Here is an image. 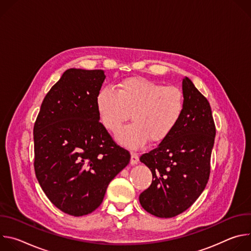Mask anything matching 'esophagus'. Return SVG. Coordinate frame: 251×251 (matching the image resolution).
Wrapping results in <instances>:
<instances>
[{
  "label": "esophagus",
  "mask_w": 251,
  "mask_h": 251,
  "mask_svg": "<svg viewBox=\"0 0 251 251\" xmlns=\"http://www.w3.org/2000/svg\"><path fill=\"white\" fill-rule=\"evenodd\" d=\"M138 161H139L138 153H136V152H132V154H131V161H130L131 165H135V164H137V163H138Z\"/></svg>",
  "instance_id": "1"
}]
</instances>
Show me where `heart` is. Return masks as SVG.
<instances>
[{"mask_svg": "<svg viewBox=\"0 0 251 251\" xmlns=\"http://www.w3.org/2000/svg\"><path fill=\"white\" fill-rule=\"evenodd\" d=\"M97 111L103 126L117 132L130 118L133 123L123 128L117 139L123 145L139 148L150 139L163 141L181 121L185 95L176 86L143 77H131L118 84L117 90L104 88L96 98Z\"/></svg>", "mask_w": 251, "mask_h": 251, "instance_id": "b5f03b06", "label": "heart"}]
</instances>
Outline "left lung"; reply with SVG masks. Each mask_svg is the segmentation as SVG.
<instances>
[{"label": "left lung", "mask_w": 251, "mask_h": 251, "mask_svg": "<svg viewBox=\"0 0 251 251\" xmlns=\"http://www.w3.org/2000/svg\"><path fill=\"white\" fill-rule=\"evenodd\" d=\"M185 110L172 133L140 161L152 172L141 205L158 218H173L188 209L204 190L210 174L216 125L207 99L186 77Z\"/></svg>", "instance_id": "1"}]
</instances>
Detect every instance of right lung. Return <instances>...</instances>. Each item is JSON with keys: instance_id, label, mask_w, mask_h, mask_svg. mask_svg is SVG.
Listing matches in <instances>:
<instances>
[{"instance_id": "obj_1", "label": "right lung", "mask_w": 251, "mask_h": 251, "mask_svg": "<svg viewBox=\"0 0 251 251\" xmlns=\"http://www.w3.org/2000/svg\"><path fill=\"white\" fill-rule=\"evenodd\" d=\"M104 79L101 69H67L33 126L35 176L49 200L70 216L95 210L131 158L99 121L96 98Z\"/></svg>"}]
</instances>
